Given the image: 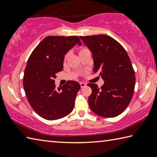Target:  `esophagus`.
<instances>
[{
    "label": "esophagus",
    "mask_w": 157,
    "mask_h": 157,
    "mask_svg": "<svg viewBox=\"0 0 157 157\" xmlns=\"http://www.w3.org/2000/svg\"><path fill=\"white\" fill-rule=\"evenodd\" d=\"M86 86V84H85V83H84V82H81L80 83V86H81V88H84V87H85V86Z\"/></svg>",
    "instance_id": "34e87169"
}]
</instances>
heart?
Here are the masks:
<instances>
[{"label": "heart", "instance_id": "obj_1", "mask_svg": "<svg viewBox=\"0 0 157 157\" xmlns=\"http://www.w3.org/2000/svg\"><path fill=\"white\" fill-rule=\"evenodd\" d=\"M78 51H79V55H81V54H82V53H84V52H86V51H89V50H88V48L85 47V46H81L80 48H79ZM67 57V55L65 56V59H66Z\"/></svg>", "mask_w": 157, "mask_h": 157}]
</instances>
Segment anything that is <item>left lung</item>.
Returning <instances> with one entry per match:
<instances>
[{
	"mask_svg": "<svg viewBox=\"0 0 157 157\" xmlns=\"http://www.w3.org/2000/svg\"><path fill=\"white\" fill-rule=\"evenodd\" d=\"M92 53L94 72L105 83L101 88L88 84L92 94L90 108L103 117H115L124 111L133 97L136 76L131 60L122 45L111 36L101 34L80 36Z\"/></svg>",
	"mask_w": 157,
	"mask_h": 157,
	"instance_id": "1",
	"label": "left lung"
}]
</instances>
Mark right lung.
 Returning <instances> with one entry per match:
<instances>
[{
	"instance_id": "add662e5",
	"label": "right lung",
	"mask_w": 157,
	"mask_h": 157,
	"mask_svg": "<svg viewBox=\"0 0 157 157\" xmlns=\"http://www.w3.org/2000/svg\"><path fill=\"white\" fill-rule=\"evenodd\" d=\"M75 44L78 36H47L31 53L23 75V88L32 108L41 117L56 120L64 117L74 107L79 83L67 81L56 89V74L63 68L64 55Z\"/></svg>"
}]
</instances>
